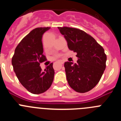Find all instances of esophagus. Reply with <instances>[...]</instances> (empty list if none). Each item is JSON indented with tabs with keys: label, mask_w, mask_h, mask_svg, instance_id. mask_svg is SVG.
<instances>
[{
	"label": "esophagus",
	"mask_w": 121,
	"mask_h": 121,
	"mask_svg": "<svg viewBox=\"0 0 121 121\" xmlns=\"http://www.w3.org/2000/svg\"><path fill=\"white\" fill-rule=\"evenodd\" d=\"M64 62H60V64H64Z\"/></svg>",
	"instance_id": "obj_1"
}]
</instances>
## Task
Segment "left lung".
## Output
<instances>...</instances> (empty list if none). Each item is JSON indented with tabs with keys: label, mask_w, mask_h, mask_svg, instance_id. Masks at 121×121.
Here are the masks:
<instances>
[{
	"label": "left lung",
	"mask_w": 121,
	"mask_h": 121,
	"mask_svg": "<svg viewBox=\"0 0 121 121\" xmlns=\"http://www.w3.org/2000/svg\"><path fill=\"white\" fill-rule=\"evenodd\" d=\"M67 42L68 48L77 53L74 64H64L68 83L78 93L89 91L100 81L106 67L107 56L93 37L79 29L58 27Z\"/></svg>",
	"instance_id": "left-lung-1"
}]
</instances>
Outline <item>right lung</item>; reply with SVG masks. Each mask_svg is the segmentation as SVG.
<instances>
[{"instance_id": "right-lung-1", "label": "right lung", "mask_w": 121, "mask_h": 121, "mask_svg": "<svg viewBox=\"0 0 121 121\" xmlns=\"http://www.w3.org/2000/svg\"><path fill=\"white\" fill-rule=\"evenodd\" d=\"M49 27L37 28L21 40L14 51L12 65L19 82L28 91L38 95L47 90L53 83V63L42 71L40 63L46 60L42 39Z\"/></svg>"}]
</instances>
